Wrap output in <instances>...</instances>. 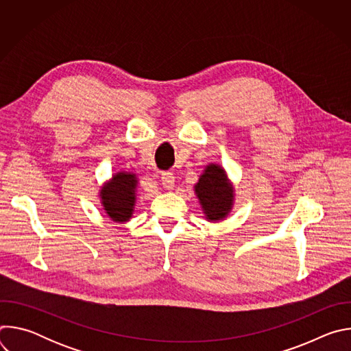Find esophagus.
<instances>
[{
    "label": "esophagus",
    "instance_id": "34e87169",
    "mask_svg": "<svg viewBox=\"0 0 351 351\" xmlns=\"http://www.w3.org/2000/svg\"><path fill=\"white\" fill-rule=\"evenodd\" d=\"M161 183L165 189H172L175 186V176L172 172H162L161 173Z\"/></svg>",
    "mask_w": 351,
    "mask_h": 351
}]
</instances>
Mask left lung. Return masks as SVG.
Returning <instances> with one entry per match:
<instances>
[{
  "label": "left lung",
  "mask_w": 351,
  "mask_h": 351,
  "mask_svg": "<svg viewBox=\"0 0 351 351\" xmlns=\"http://www.w3.org/2000/svg\"><path fill=\"white\" fill-rule=\"evenodd\" d=\"M194 191L208 221L218 222L229 215L234 190L221 165L208 164L195 183Z\"/></svg>",
  "instance_id": "obj_1"
}]
</instances>
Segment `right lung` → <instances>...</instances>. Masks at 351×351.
<instances>
[{
	"label": "right lung",
	"mask_w": 351,
	"mask_h": 351,
	"mask_svg": "<svg viewBox=\"0 0 351 351\" xmlns=\"http://www.w3.org/2000/svg\"><path fill=\"white\" fill-rule=\"evenodd\" d=\"M137 183L136 173L118 172L99 190L104 211L114 222L122 223L132 218L136 204Z\"/></svg>",
	"instance_id": "obj_1"
}]
</instances>
